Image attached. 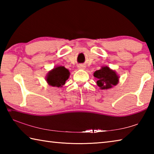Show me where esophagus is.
Wrapping results in <instances>:
<instances>
[{
	"label": "esophagus",
	"instance_id": "34e87169",
	"mask_svg": "<svg viewBox=\"0 0 154 154\" xmlns=\"http://www.w3.org/2000/svg\"><path fill=\"white\" fill-rule=\"evenodd\" d=\"M78 68H79V69H85V66L83 64H80V65H79V66H78Z\"/></svg>",
	"mask_w": 154,
	"mask_h": 154
}]
</instances>
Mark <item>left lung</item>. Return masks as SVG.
<instances>
[{
    "mask_svg": "<svg viewBox=\"0 0 154 154\" xmlns=\"http://www.w3.org/2000/svg\"><path fill=\"white\" fill-rule=\"evenodd\" d=\"M94 77L97 79L96 83L101 90L110 89L119 83L118 75L107 66H102L100 70L96 71Z\"/></svg>",
    "mask_w": 154,
    "mask_h": 154,
    "instance_id": "obj_1",
    "label": "left lung"
}]
</instances>
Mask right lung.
Masks as SVG:
<instances>
[{"label": "right lung", "mask_w": 154, "mask_h": 154, "mask_svg": "<svg viewBox=\"0 0 154 154\" xmlns=\"http://www.w3.org/2000/svg\"><path fill=\"white\" fill-rule=\"evenodd\" d=\"M69 76L70 72L64 66H56L48 72L46 76V82L51 86L61 88L65 84Z\"/></svg>", "instance_id": "1"}]
</instances>
